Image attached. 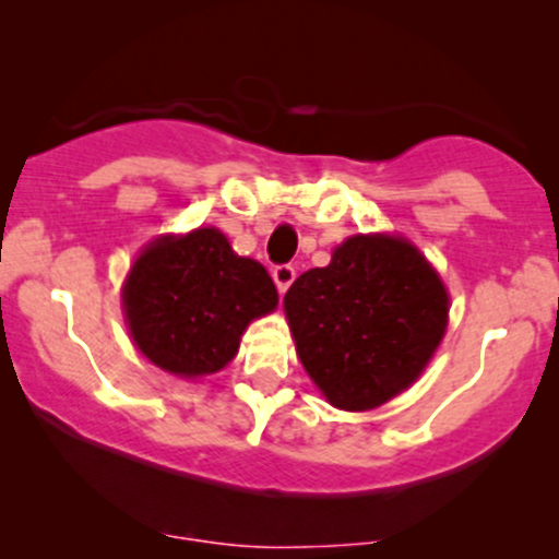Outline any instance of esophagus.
Instances as JSON below:
<instances>
[{
  "label": "esophagus",
  "mask_w": 559,
  "mask_h": 559,
  "mask_svg": "<svg viewBox=\"0 0 559 559\" xmlns=\"http://www.w3.org/2000/svg\"><path fill=\"white\" fill-rule=\"evenodd\" d=\"M294 278H297V267L288 265V262H286V265H275L273 267V281H275V286H278L281 294H284L286 288L294 284Z\"/></svg>",
  "instance_id": "obj_1"
}]
</instances>
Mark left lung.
<instances>
[{"label":"left lung","instance_id":"8db88e82","mask_svg":"<svg viewBox=\"0 0 559 559\" xmlns=\"http://www.w3.org/2000/svg\"><path fill=\"white\" fill-rule=\"evenodd\" d=\"M297 355L333 407L373 409L407 389L439 346L449 297L409 241L352 236L284 297Z\"/></svg>","mask_w":559,"mask_h":559}]
</instances>
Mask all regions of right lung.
<instances>
[{"label": "right lung", "instance_id": "obj_1", "mask_svg": "<svg viewBox=\"0 0 559 559\" xmlns=\"http://www.w3.org/2000/svg\"><path fill=\"white\" fill-rule=\"evenodd\" d=\"M275 305L278 292L265 267L234 254L215 228L150 243L123 288L133 342L152 362L183 378L228 365L249 320Z\"/></svg>", "mask_w": 559, "mask_h": 559}]
</instances>
